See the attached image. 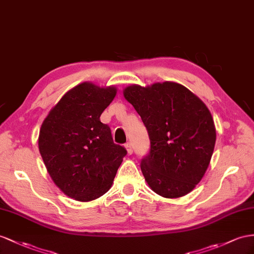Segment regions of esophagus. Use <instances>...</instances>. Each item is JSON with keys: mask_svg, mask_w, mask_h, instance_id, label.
Returning <instances> with one entry per match:
<instances>
[{"mask_svg": "<svg viewBox=\"0 0 254 254\" xmlns=\"http://www.w3.org/2000/svg\"><path fill=\"white\" fill-rule=\"evenodd\" d=\"M126 148H127L128 154H132L133 153V145H132V142H127Z\"/></svg>", "mask_w": 254, "mask_h": 254, "instance_id": "34e87169", "label": "esophagus"}]
</instances>
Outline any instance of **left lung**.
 Masks as SVG:
<instances>
[{"label":"left lung","instance_id":"left-lung-1","mask_svg":"<svg viewBox=\"0 0 254 254\" xmlns=\"http://www.w3.org/2000/svg\"><path fill=\"white\" fill-rule=\"evenodd\" d=\"M123 94L150 139L140 163L149 187L167 198L191 192L203 178L216 144L209 109L189 89L171 81L146 88L133 84Z\"/></svg>","mask_w":254,"mask_h":254}]
</instances>
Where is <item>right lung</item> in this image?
<instances>
[{
    "mask_svg": "<svg viewBox=\"0 0 254 254\" xmlns=\"http://www.w3.org/2000/svg\"><path fill=\"white\" fill-rule=\"evenodd\" d=\"M115 87L83 82L65 93L44 120L38 149L54 183L80 201L105 194L127 155L100 117L113 102Z\"/></svg>",
    "mask_w": 254,
    "mask_h": 254,
    "instance_id": "right-lung-1",
    "label": "right lung"
}]
</instances>
